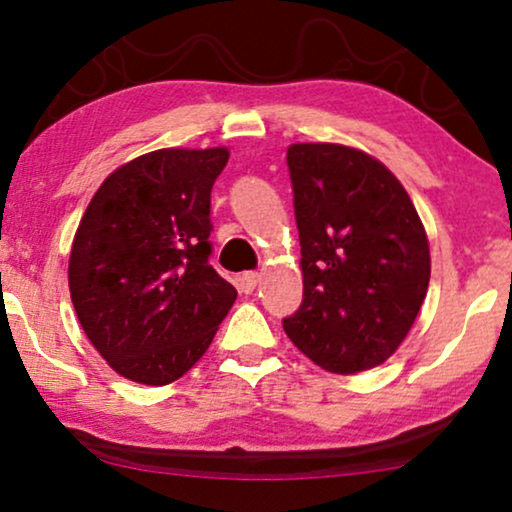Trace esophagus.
I'll return each mask as SVG.
<instances>
[{
    "label": "esophagus",
    "instance_id": "esophagus-1",
    "mask_svg": "<svg viewBox=\"0 0 512 512\" xmlns=\"http://www.w3.org/2000/svg\"><path fill=\"white\" fill-rule=\"evenodd\" d=\"M258 282H261V275H258V272H244L240 277V289L244 293H251L258 286Z\"/></svg>",
    "mask_w": 512,
    "mask_h": 512
}]
</instances>
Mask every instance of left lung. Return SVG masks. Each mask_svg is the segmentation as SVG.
<instances>
[{
	"label": "left lung",
	"mask_w": 512,
	"mask_h": 512,
	"mask_svg": "<svg viewBox=\"0 0 512 512\" xmlns=\"http://www.w3.org/2000/svg\"><path fill=\"white\" fill-rule=\"evenodd\" d=\"M286 165L303 303L284 331L331 373L380 366L405 340L429 289V240L417 209L401 181L359 149L291 144Z\"/></svg>",
	"instance_id": "obj_1"
}]
</instances>
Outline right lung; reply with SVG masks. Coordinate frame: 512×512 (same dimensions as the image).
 <instances>
[{"label":"right lung","instance_id":"1","mask_svg":"<svg viewBox=\"0 0 512 512\" xmlns=\"http://www.w3.org/2000/svg\"><path fill=\"white\" fill-rule=\"evenodd\" d=\"M228 149H160L104 179L79 223L69 293L118 375L163 387L212 345L237 291L212 265V186Z\"/></svg>","mask_w":512,"mask_h":512}]
</instances>
